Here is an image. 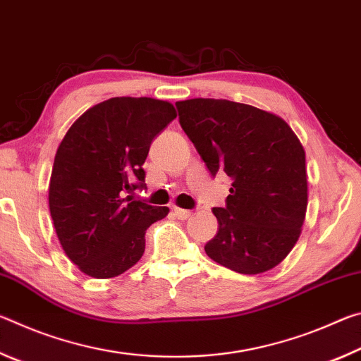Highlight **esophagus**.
<instances>
[{
  "label": "esophagus",
  "instance_id": "1",
  "mask_svg": "<svg viewBox=\"0 0 361 361\" xmlns=\"http://www.w3.org/2000/svg\"><path fill=\"white\" fill-rule=\"evenodd\" d=\"M173 213L175 216L178 219H188L189 216L192 215L191 210H185V209H180V207H173Z\"/></svg>",
  "mask_w": 361,
  "mask_h": 361
}]
</instances>
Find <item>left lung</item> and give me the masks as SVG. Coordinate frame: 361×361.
<instances>
[{
  "instance_id": "obj_1",
  "label": "left lung",
  "mask_w": 361,
  "mask_h": 361,
  "mask_svg": "<svg viewBox=\"0 0 361 361\" xmlns=\"http://www.w3.org/2000/svg\"><path fill=\"white\" fill-rule=\"evenodd\" d=\"M180 124L215 176L232 178L218 232L205 253L245 276L271 271L296 245L307 210L305 152L271 111L223 99L175 103Z\"/></svg>"
}]
</instances>
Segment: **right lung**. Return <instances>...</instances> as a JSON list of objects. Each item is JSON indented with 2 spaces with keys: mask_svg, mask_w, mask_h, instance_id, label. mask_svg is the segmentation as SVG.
Wrapping results in <instances>:
<instances>
[{
  "mask_svg": "<svg viewBox=\"0 0 361 361\" xmlns=\"http://www.w3.org/2000/svg\"><path fill=\"white\" fill-rule=\"evenodd\" d=\"M176 118L170 102L114 97L89 108L59 145L49 210L66 256L85 276L113 279L145 253V232L169 207L133 200L152 138Z\"/></svg>",
  "mask_w": 361,
  "mask_h": 361,
  "instance_id": "1",
  "label": "right lung"
}]
</instances>
